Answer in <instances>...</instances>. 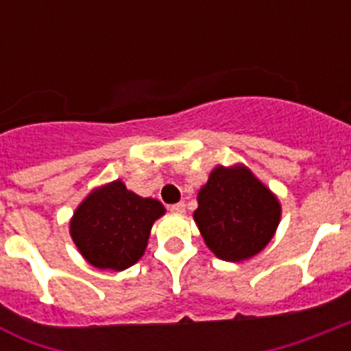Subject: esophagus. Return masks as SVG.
I'll list each match as a JSON object with an SVG mask.
<instances>
[{
    "label": "esophagus",
    "instance_id": "obj_1",
    "mask_svg": "<svg viewBox=\"0 0 351 351\" xmlns=\"http://www.w3.org/2000/svg\"><path fill=\"white\" fill-rule=\"evenodd\" d=\"M171 213L184 215V213H186V204H184V202L173 204V206H171Z\"/></svg>",
    "mask_w": 351,
    "mask_h": 351
}]
</instances>
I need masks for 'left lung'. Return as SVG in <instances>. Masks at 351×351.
I'll return each instance as SVG.
<instances>
[{
	"label": "left lung",
	"instance_id": "obj_1",
	"mask_svg": "<svg viewBox=\"0 0 351 351\" xmlns=\"http://www.w3.org/2000/svg\"><path fill=\"white\" fill-rule=\"evenodd\" d=\"M193 213L204 242L228 262L261 253L277 231L282 208L277 195L244 164L217 165L198 191Z\"/></svg>",
	"mask_w": 351,
	"mask_h": 351
}]
</instances>
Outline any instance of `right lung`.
Wrapping results in <instances>:
<instances>
[{"label":"right lung","mask_w":351,"mask_h":351,"mask_svg":"<svg viewBox=\"0 0 351 351\" xmlns=\"http://www.w3.org/2000/svg\"><path fill=\"white\" fill-rule=\"evenodd\" d=\"M162 215L165 208L158 200L140 197L114 180L95 187L82 200L69 233L90 266L123 271L142 258L151 228Z\"/></svg>","instance_id":"right-lung-1"}]
</instances>
